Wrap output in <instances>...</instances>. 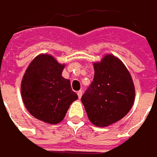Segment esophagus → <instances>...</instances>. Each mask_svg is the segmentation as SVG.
Listing matches in <instances>:
<instances>
[{
    "instance_id": "obj_1",
    "label": "esophagus",
    "mask_w": 157,
    "mask_h": 157,
    "mask_svg": "<svg viewBox=\"0 0 157 157\" xmlns=\"http://www.w3.org/2000/svg\"><path fill=\"white\" fill-rule=\"evenodd\" d=\"M82 93H83V91H82V90H78V91L77 92V94H78V98H79V99L81 98V96H82Z\"/></svg>"
}]
</instances>
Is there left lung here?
<instances>
[{"label": "left lung", "mask_w": 157, "mask_h": 157, "mask_svg": "<svg viewBox=\"0 0 157 157\" xmlns=\"http://www.w3.org/2000/svg\"><path fill=\"white\" fill-rule=\"evenodd\" d=\"M94 78L81 97L89 120L106 127L124 117L134 102L132 76L117 56L108 54L93 63Z\"/></svg>", "instance_id": "left-lung-1"}]
</instances>
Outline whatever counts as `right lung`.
<instances>
[{"label": "right lung", "mask_w": 157, "mask_h": 157, "mask_svg": "<svg viewBox=\"0 0 157 157\" xmlns=\"http://www.w3.org/2000/svg\"><path fill=\"white\" fill-rule=\"evenodd\" d=\"M64 64L48 54L36 56L26 68L21 83L25 108L40 121L56 124L65 116L70 104L78 100L69 79L62 77Z\"/></svg>", "instance_id": "1"}]
</instances>
